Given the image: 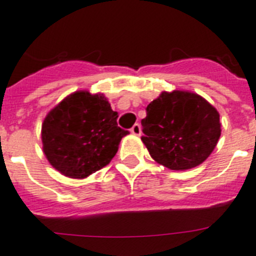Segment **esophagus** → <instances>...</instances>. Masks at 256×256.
<instances>
[{
  "label": "esophagus",
  "instance_id": "34e87169",
  "mask_svg": "<svg viewBox=\"0 0 256 256\" xmlns=\"http://www.w3.org/2000/svg\"><path fill=\"white\" fill-rule=\"evenodd\" d=\"M130 131H131V134H134V135H138V136H139L140 134H142V128H140L139 124H135V125L130 128Z\"/></svg>",
  "mask_w": 256,
  "mask_h": 256
}]
</instances>
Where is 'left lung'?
Returning <instances> with one entry per match:
<instances>
[{"mask_svg":"<svg viewBox=\"0 0 256 256\" xmlns=\"http://www.w3.org/2000/svg\"><path fill=\"white\" fill-rule=\"evenodd\" d=\"M142 126V140L152 158L176 171L204 162L220 136L217 110L188 92H163L148 104Z\"/></svg>","mask_w":256,"mask_h":256,"instance_id":"8db88e82","label":"left lung"}]
</instances>
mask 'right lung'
<instances>
[{
    "label": "right lung",
    "mask_w": 256,
    "mask_h": 256,
    "mask_svg": "<svg viewBox=\"0 0 256 256\" xmlns=\"http://www.w3.org/2000/svg\"><path fill=\"white\" fill-rule=\"evenodd\" d=\"M102 94L76 92L47 114L42 125L43 152L57 171L84 178L107 166L128 131L117 125Z\"/></svg>",
    "instance_id": "add662e5"
}]
</instances>
